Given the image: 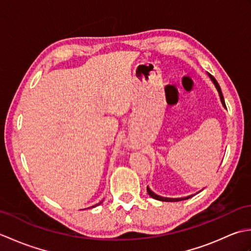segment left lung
<instances>
[{"instance_id": "8db88e82", "label": "left lung", "mask_w": 251, "mask_h": 251, "mask_svg": "<svg viewBox=\"0 0 251 251\" xmlns=\"http://www.w3.org/2000/svg\"><path fill=\"white\" fill-rule=\"evenodd\" d=\"M208 75H209L210 79H211L212 82H214L216 88L218 89V93H219V96H220V99H221V102H222V104L225 105V108H226V102H225V98H223V95H222L221 88H220V85L218 84L217 79H216L214 76H212L211 74H208ZM147 191H148L149 195H150L151 197H153V199H155V200H157V201H183V200L191 199V197H193V196L195 195V194H192V195H189V196H186V197H181V199H168V197H162V196H159V195H156L155 193H153V192H152L150 189H149V188H147Z\"/></svg>"}]
</instances>
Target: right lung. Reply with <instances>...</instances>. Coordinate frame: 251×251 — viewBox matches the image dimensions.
Masks as SVG:
<instances>
[{
	"label": "right lung",
	"mask_w": 251,
	"mask_h": 251,
	"mask_svg": "<svg viewBox=\"0 0 251 251\" xmlns=\"http://www.w3.org/2000/svg\"><path fill=\"white\" fill-rule=\"evenodd\" d=\"M101 202H102V201H100V202H98V204H96L95 206H92V207H96V206H98V205H100V204H101Z\"/></svg>",
	"instance_id": "1"
}]
</instances>
